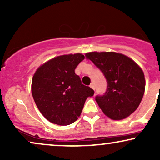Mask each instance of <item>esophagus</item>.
Instances as JSON below:
<instances>
[{"mask_svg": "<svg viewBox=\"0 0 160 160\" xmlns=\"http://www.w3.org/2000/svg\"><path fill=\"white\" fill-rule=\"evenodd\" d=\"M90 87L92 88V89H93L95 90V84L93 83V82H92V83L90 84Z\"/></svg>", "mask_w": 160, "mask_h": 160, "instance_id": "obj_1", "label": "esophagus"}]
</instances>
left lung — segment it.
<instances>
[{"label":"left lung","instance_id":"obj_1","mask_svg":"<svg viewBox=\"0 0 160 160\" xmlns=\"http://www.w3.org/2000/svg\"><path fill=\"white\" fill-rule=\"evenodd\" d=\"M107 80V89L95 101L102 111L114 120L126 118L140 104L144 93L143 71L128 56L114 52L86 53Z\"/></svg>","mask_w":160,"mask_h":160}]
</instances>
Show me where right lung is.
I'll return each instance as SVG.
<instances>
[{
  "mask_svg": "<svg viewBox=\"0 0 160 160\" xmlns=\"http://www.w3.org/2000/svg\"><path fill=\"white\" fill-rule=\"evenodd\" d=\"M83 55H63L40 66L32 78V92L37 107L52 123L67 126L81 114L86 98L94 90L82 84L75 68Z\"/></svg>",
  "mask_w": 160,
  "mask_h": 160,
  "instance_id": "1",
  "label": "right lung"
}]
</instances>
